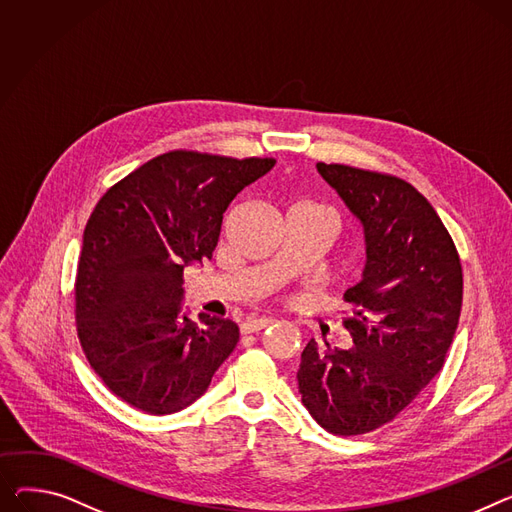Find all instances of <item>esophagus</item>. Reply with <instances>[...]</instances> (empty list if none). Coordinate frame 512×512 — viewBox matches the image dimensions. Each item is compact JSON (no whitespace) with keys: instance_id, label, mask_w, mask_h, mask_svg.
I'll use <instances>...</instances> for the list:
<instances>
[{"instance_id":"obj_1","label":"esophagus","mask_w":512,"mask_h":512,"mask_svg":"<svg viewBox=\"0 0 512 512\" xmlns=\"http://www.w3.org/2000/svg\"><path fill=\"white\" fill-rule=\"evenodd\" d=\"M274 325V319L271 317H261V319H251V321H245L241 325V333H257V331H263L265 327Z\"/></svg>"}]
</instances>
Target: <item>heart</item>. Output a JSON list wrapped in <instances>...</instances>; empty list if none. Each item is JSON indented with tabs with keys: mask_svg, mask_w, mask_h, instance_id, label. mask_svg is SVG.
<instances>
[{
	"mask_svg": "<svg viewBox=\"0 0 512 512\" xmlns=\"http://www.w3.org/2000/svg\"><path fill=\"white\" fill-rule=\"evenodd\" d=\"M319 212H321V214H323V216L329 220V224H333V216H331L329 212H325V210H319Z\"/></svg>",
	"mask_w": 512,
	"mask_h": 512,
	"instance_id": "1",
	"label": "heart"
}]
</instances>
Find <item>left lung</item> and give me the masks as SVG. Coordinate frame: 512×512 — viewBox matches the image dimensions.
Segmentation results:
<instances>
[{
	"mask_svg": "<svg viewBox=\"0 0 512 512\" xmlns=\"http://www.w3.org/2000/svg\"><path fill=\"white\" fill-rule=\"evenodd\" d=\"M364 234V269L344 298L348 350L306 344L298 389L331 434L391 422L436 377L457 331L463 271L451 234L410 183L346 164H317Z\"/></svg>",
	"mask_w": 512,
	"mask_h": 512,
	"instance_id": "1",
	"label": "left lung"
}]
</instances>
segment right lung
<instances>
[{
	"label": "right lung",
	"instance_id": "1",
	"mask_svg": "<svg viewBox=\"0 0 512 512\" xmlns=\"http://www.w3.org/2000/svg\"><path fill=\"white\" fill-rule=\"evenodd\" d=\"M274 164L177 150L96 203L78 263V337L102 383L129 405L181 412L232 354V321L185 313L183 269L212 259L230 201Z\"/></svg>",
	"mask_w": 512,
	"mask_h": 512
}]
</instances>
